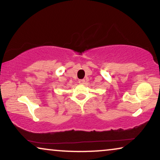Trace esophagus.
<instances>
[{"mask_svg":"<svg viewBox=\"0 0 160 160\" xmlns=\"http://www.w3.org/2000/svg\"><path fill=\"white\" fill-rule=\"evenodd\" d=\"M85 82V80H83V79L79 80V83H80V84H84Z\"/></svg>","mask_w":160,"mask_h":160,"instance_id":"1","label":"esophagus"}]
</instances>
